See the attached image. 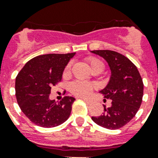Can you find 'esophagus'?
Masks as SVG:
<instances>
[{"mask_svg": "<svg viewBox=\"0 0 158 158\" xmlns=\"http://www.w3.org/2000/svg\"><path fill=\"white\" fill-rule=\"evenodd\" d=\"M82 99H83V100H84V101L85 102H86L87 104H91L92 102L90 101L89 99H88V98H82Z\"/></svg>", "mask_w": 158, "mask_h": 158, "instance_id": "34e87169", "label": "esophagus"}]
</instances>
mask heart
Returning a JSON list of instances; mask_svg holds the SVG:
<instances>
[{"label":"heart","mask_w":158,"mask_h":158,"mask_svg":"<svg viewBox=\"0 0 158 158\" xmlns=\"http://www.w3.org/2000/svg\"><path fill=\"white\" fill-rule=\"evenodd\" d=\"M89 62L93 71L99 70V71L102 72V70L104 69V64L98 59H96V58H89ZM69 66L70 65L69 64L66 67L65 71H64L65 73L69 72ZM94 85L93 84H90L89 82L80 81V80L73 82L70 84V86H69V89H70V92H71L72 94L79 97L88 96L91 93L92 90L94 89Z\"/></svg>","instance_id":"obj_1"}]
</instances>
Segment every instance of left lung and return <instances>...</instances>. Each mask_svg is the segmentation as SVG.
I'll list each match as a JSON object with an SVG mask.
<instances>
[{"mask_svg":"<svg viewBox=\"0 0 158 158\" xmlns=\"http://www.w3.org/2000/svg\"><path fill=\"white\" fill-rule=\"evenodd\" d=\"M107 62L110 70V79L99 91L111 106H104L99 116H92L97 125L109 130H118L130 122L142 103L143 95V79L137 67L125 56L110 50L92 51Z\"/></svg>","mask_w":158,"mask_h":158,"instance_id":"1","label":"left lung"}]
</instances>
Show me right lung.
Segmentation results:
<instances>
[{
	"mask_svg": "<svg viewBox=\"0 0 158 158\" xmlns=\"http://www.w3.org/2000/svg\"><path fill=\"white\" fill-rule=\"evenodd\" d=\"M75 52L46 54L28 60L15 79V96L23 114L35 125L56 127L69 117L73 97L60 102L49 98L52 86L61 80L62 74Z\"/></svg>",
	"mask_w": 158,
	"mask_h": 158,
	"instance_id": "obj_1",
	"label": "right lung"
}]
</instances>
